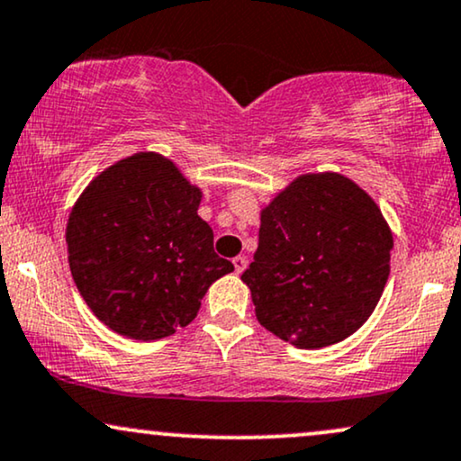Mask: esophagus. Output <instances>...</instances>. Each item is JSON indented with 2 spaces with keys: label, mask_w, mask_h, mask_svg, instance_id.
<instances>
[{
  "label": "esophagus",
  "mask_w": 461,
  "mask_h": 461,
  "mask_svg": "<svg viewBox=\"0 0 461 461\" xmlns=\"http://www.w3.org/2000/svg\"><path fill=\"white\" fill-rule=\"evenodd\" d=\"M231 262H234V268H236L238 275L245 273V268H247V258H245V255H238V258L231 259Z\"/></svg>",
  "instance_id": "34e87169"
}]
</instances>
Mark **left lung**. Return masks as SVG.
Here are the masks:
<instances>
[{
    "label": "left lung",
    "instance_id": "1",
    "mask_svg": "<svg viewBox=\"0 0 461 461\" xmlns=\"http://www.w3.org/2000/svg\"><path fill=\"white\" fill-rule=\"evenodd\" d=\"M259 221L258 251L242 273L259 324L304 350L357 332L391 273L393 234L374 199L341 174H304Z\"/></svg>",
    "mask_w": 461,
    "mask_h": 461
}]
</instances>
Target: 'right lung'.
<instances>
[{"mask_svg":"<svg viewBox=\"0 0 461 461\" xmlns=\"http://www.w3.org/2000/svg\"><path fill=\"white\" fill-rule=\"evenodd\" d=\"M202 191L169 158L140 152L98 174L66 225L77 290L98 320L152 341L188 326L234 264L214 253Z\"/></svg>","mask_w":461,"mask_h":461,"instance_id":"obj_1","label":"right lung"}]
</instances>
